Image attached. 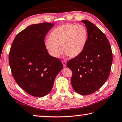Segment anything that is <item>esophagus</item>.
I'll use <instances>...</instances> for the list:
<instances>
[{
	"mask_svg": "<svg viewBox=\"0 0 122 122\" xmlns=\"http://www.w3.org/2000/svg\"><path fill=\"white\" fill-rule=\"evenodd\" d=\"M62 64H63V67H66V65H67V62H66L65 61H62Z\"/></svg>",
	"mask_w": 122,
	"mask_h": 122,
	"instance_id": "1",
	"label": "esophagus"
}]
</instances>
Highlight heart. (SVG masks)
<instances>
[{"label": "heart", "instance_id": "1", "mask_svg": "<svg viewBox=\"0 0 122 122\" xmlns=\"http://www.w3.org/2000/svg\"><path fill=\"white\" fill-rule=\"evenodd\" d=\"M88 33L81 25L67 24L57 27L51 32L45 42L48 52L54 58H59L63 51L67 56L76 57L81 54L87 41Z\"/></svg>", "mask_w": 122, "mask_h": 122}]
</instances>
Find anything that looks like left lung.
Returning <instances> with one entry per match:
<instances>
[{
  "label": "left lung",
  "mask_w": 122,
  "mask_h": 122,
  "mask_svg": "<svg viewBox=\"0 0 122 122\" xmlns=\"http://www.w3.org/2000/svg\"><path fill=\"white\" fill-rule=\"evenodd\" d=\"M86 26L88 39L81 54L67 62L73 72L71 83L74 90L88 95L98 90L108 79L112 62V53L105 34L92 22L82 20Z\"/></svg>",
  "instance_id": "8db88e82"
}]
</instances>
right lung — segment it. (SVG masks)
<instances>
[{"label": "right lung", "instance_id": "add662e5", "mask_svg": "<svg viewBox=\"0 0 122 122\" xmlns=\"http://www.w3.org/2000/svg\"><path fill=\"white\" fill-rule=\"evenodd\" d=\"M54 25L43 22L28 26L14 39L9 64L16 83L33 96L49 93L56 75L63 68L61 61L49 54L45 38Z\"/></svg>", "mask_w": 122, "mask_h": 122}]
</instances>
